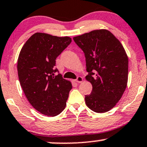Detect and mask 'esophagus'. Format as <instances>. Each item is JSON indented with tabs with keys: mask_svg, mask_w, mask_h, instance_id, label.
<instances>
[{
	"mask_svg": "<svg viewBox=\"0 0 147 147\" xmlns=\"http://www.w3.org/2000/svg\"><path fill=\"white\" fill-rule=\"evenodd\" d=\"M83 81H84V79H83V77H80V76L77 77V79H76V80H75L76 82H77V83H81Z\"/></svg>",
	"mask_w": 147,
	"mask_h": 147,
	"instance_id": "1",
	"label": "esophagus"
}]
</instances>
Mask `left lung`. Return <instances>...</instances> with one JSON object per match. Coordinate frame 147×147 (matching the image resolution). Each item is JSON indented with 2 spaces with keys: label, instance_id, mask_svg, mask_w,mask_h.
<instances>
[{
  "label": "left lung",
  "instance_id": "1",
  "mask_svg": "<svg viewBox=\"0 0 147 147\" xmlns=\"http://www.w3.org/2000/svg\"><path fill=\"white\" fill-rule=\"evenodd\" d=\"M84 51L88 75L92 85L86 104L96 113L112 109L121 99L128 80V57L123 45L106 29L92 31L73 38Z\"/></svg>",
  "mask_w": 147,
  "mask_h": 147
}]
</instances>
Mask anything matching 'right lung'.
<instances>
[{
	"label": "right lung",
	"mask_w": 147,
	"mask_h": 147,
	"mask_svg": "<svg viewBox=\"0 0 147 147\" xmlns=\"http://www.w3.org/2000/svg\"><path fill=\"white\" fill-rule=\"evenodd\" d=\"M69 37L35 33L21 49L18 74L24 94L34 108L46 116L59 114L66 105L70 81L63 79L55 66L56 58L71 43Z\"/></svg>",
	"instance_id": "1"
}]
</instances>
